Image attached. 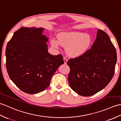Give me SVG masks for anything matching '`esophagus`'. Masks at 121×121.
<instances>
[{
	"instance_id": "obj_1",
	"label": "esophagus",
	"mask_w": 121,
	"mask_h": 121,
	"mask_svg": "<svg viewBox=\"0 0 121 121\" xmlns=\"http://www.w3.org/2000/svg\"><path fill=\"white\" fill-rule=\"evenodd\" d=\"M63 59H64V63H65V64H67V60L66 58V57H64L63 58Z\"/></svg>"
}]
</instances>
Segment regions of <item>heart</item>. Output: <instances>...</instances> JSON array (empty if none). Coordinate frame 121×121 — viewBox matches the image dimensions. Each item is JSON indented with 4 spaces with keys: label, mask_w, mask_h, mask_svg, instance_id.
<instances>
[{
    "label": "heart",
    "mask_w": 121,
    "mask_h": 121,
    "mask_svg": "<svg viewBox=\"0 0 121 121\" xmlns=\"http://www.w3.org/2000/svg\"><path fill=\"white\" fill-rule=\"evenodd\" d=\"M57 38L58 41L55 39L52 40V46L58 48L60 43L64 47H67V54L72 57H78L84 54L93 42V39L90 35L82 32H63L58 35Z\"/></svg>",
    "instance_id": "1"
}]
</instances>
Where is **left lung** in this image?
<instances>
[{
    "mask_svg": "<svg viewBox=\"0 0 121 121\" xmlns=\"http://www.w3.org/2000/svg\"><path fill=\"white\" fill-rule=\"evenodd\" d=\"M117 60L116 49L109 36L98 29L91 49L80 57L68 61L70 69L68 77L70 87L82 96L95 94L110 82Z\"/></svg>",
    "mask_w": 121,
    "mask_h": 121,
    "instance_id": "1",
    "label": "left lung"
}]
</instances>
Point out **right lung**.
<instances>
[{
  "mask_svg": "<svg viewBox=\"0 0 121 121\" xmlns=\"http://www.w3.org/2000/svg\"><path fill=\"white\" fill-rule=\"evenodd\" d=\"M44 28L21 27L8 42L6 68L10 79L23 92H41L49 86L51 78L64 64L61 54L48 53Z\"/></svg>",
  "mask_w": 121,
  "mask_h": 121,
  "instance_id": "add662e5",
  "label": "right lung"
}]
</instances>
